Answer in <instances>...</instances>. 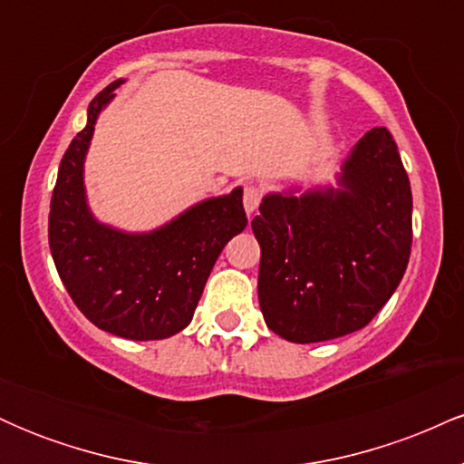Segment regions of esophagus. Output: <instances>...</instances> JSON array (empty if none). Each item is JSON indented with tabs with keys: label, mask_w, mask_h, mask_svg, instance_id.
Here are the masks:
<instances>
[{
	"label": "esophagus",
	"mask_w": 464,
	"mask_h": 464,
	"mask_svg": "<svg viewBox=\"0 0 464 464\" xmlns=\"http://www.w3.org/2000/svg\"><path fill=\"white\" fill-rule=\"evenodd\" d=\"M262 196L264 191L262 188H257V185H246L244 188V209H246V214H255L259 207V202H262Z\"/></svg>",
	"instance_id": "1"
}]
</instances>
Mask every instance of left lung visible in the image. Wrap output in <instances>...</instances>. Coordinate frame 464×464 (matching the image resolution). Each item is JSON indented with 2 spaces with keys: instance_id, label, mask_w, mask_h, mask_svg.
Instances as JSON below:
<instances>
[{
  "instance_id": "left-lung-1",
  "label": "left lung",
  "mask_w": 464,
  "mask_h": 464,
  "mask_svg": "<svg viewBox=\"0 0 464 464\" xmlns=\"http://www.w3.org/2000/svg\"><path fill=\"white\" fill-rule=\"evenodd\" d=\"M340 188L264 196L250 222L264 321L290 343L358 332L397 290L412 246V191L397 143L372 129L343 163Z\"/></svg>"
}]
</instances>
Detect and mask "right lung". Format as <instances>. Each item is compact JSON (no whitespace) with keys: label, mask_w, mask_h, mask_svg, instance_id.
Returning a JSON list of instances; mask_svg holds the SVG:
<instances>
[{"label":"right lung","mask_w":464,"mask_h":464,"mask_svg":"<svg viewBox=\"0 0 464 464\" xmlns=\"http://www.w3.org/2000/svg\"><path fill=\"white\" fill-rule=\"evenodd\" d=\"M121 82L92 100L87 126L63 157L50 205V250L69 296L95 327L129 340H163L191 323L218 255L248 220L242 188L202 200L150 233L95 220L84 194V157L100 111Z\"/></svg>","instance_id":"1"}]
</instances>
